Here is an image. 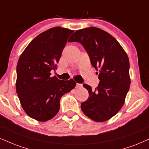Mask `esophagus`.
Instances as JSON below:
<instances>
[{"label":"esophagus","instance_id":"obj_1","mask_svg":"<svg viewBox=\"0 0 149 149\" xmlns=\"http://www.w3.org/2000/svg\"><path fill=\"white\" fill-rule=\"evenodd\" d=\"M82 87V84H78L77 83L76 84V88H79Z\"/></svg>","mask_w":149,"mask_h":149}]
</instances>
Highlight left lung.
I'll return each mask as SVG.
<instances>
[{
    "label": "left lung",
    "mask_w": 149,
    "mask_h": 149,
    "mask_svg": "<svg viewBox=\"0 0 149 149\" xmlns=\"http://www.w3.org/2000/svg\"><path fill=\"white\" fill-rule=\"evenodd\" d=\"M69 42H78L88 54L97 72L99 85L95 90L84 84L88 99L81 108L90 119L102 122L115 115L124 105L130 88L129 60L119 42L102 29L95 27L77 30Z\"/></svg>",
    "instance_id": "1"
}]
</instances>
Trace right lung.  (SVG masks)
Listing matches in <instances>:
<instances>
[{
	"mask_svg": "<svg viewBox=\"0 0 149 149\" xmlns=\"http://www.w3.org/2000/svg\"><path fill=\"white\" fill-rule=\"evenodd\" d=\"M73 32L55 27L41 33L29 43L18 59L16 93L31 118L39 122L53 118L59 111L61 97L76 86L73 79L59 80L50 76Z\"/></svg>",
	"mask_w": 149,
	"mask_h": 149,
	"instance_id": "add662e5",
	"label": "right lung"
}]
</instances>
